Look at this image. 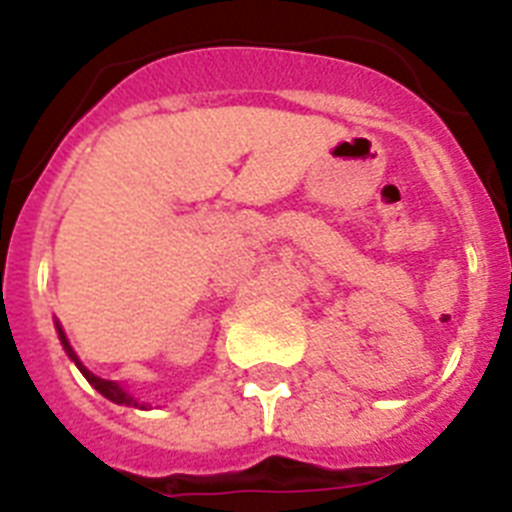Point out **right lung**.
Returning <instances> with one entry per match:
<instances>
[{
  "label": "right lung",
  "mask_w": 512,
  "mask_h": 512,
  "mask_svg": "<svg viewBox=\"0 0 512 512\" xmlns=\"http://www.w3.org/2000/svg\"><path fill=\"white\" fill-rule=\"evenodd\" d=\"M57 333H60V343H63V349L68 351V357H71L73 362H76V367H79V370H81V375H84V378H87L89 383H92V386L97 388V391H100L102 396H105V399H110V402H116V404H126V407H145V404L137 402V399H134L132 394H126L124 388L118 386L116 380H102V378H97V375H94V372H89L87 367L81 365L79 357H76V354H73L71 343H68V338H65L63 327H60V325H57Z\"/></svg>",
  "instance_id": "obj_1"
}]
</instances>
